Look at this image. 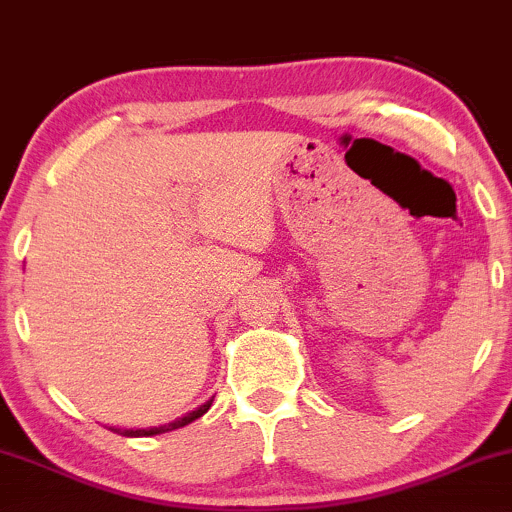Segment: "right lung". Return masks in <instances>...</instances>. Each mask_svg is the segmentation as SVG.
<instances>
[{
  "label": "right lung",
  "instance_id": "add662e5",
  "mask_svg": "<svg viewBox=\"0 0 512 512\" xmlns=\"http://www.w3.org/2000/svg\"><path fill=\"white\" fill-rule=\"evenodd\" d=\"M211 402H214V397L207 399V402H204V404H199V407H197L195 411H190V414H185V416H182V419H175L173 424H168V426H158V428H125V431H122V428H110V431H115V433H122V436H127V438H139V436H158V433L175 431V428H182V426L192 424V421L199 419V416H202V414H207L209 407H211Z\"/></svg>",
  "mask_w": 512,
  "mask_h": 512
}]
</instances>
